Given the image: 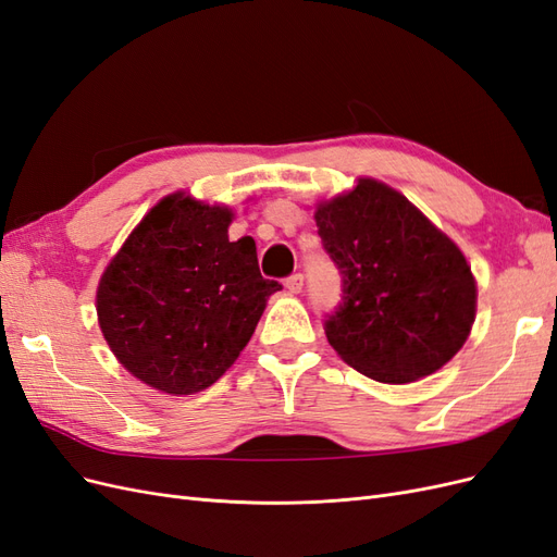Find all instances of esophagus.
Here are the masks:
<instances>
[{"label": "esophagus", "mask_w": 557, "mask_h": 557, "mask_svg": "<svg viewBox=\"0 0 557 557\" xmlns=\"http://www.w3.org/2000/svg\"><path fill=\"white\" fill-rule=\"evenodd\" d=\"M285 288H288L290 293H301V288H305V276L301 274H293V276H288L285 278Z\"/></svg>", "instance_id": "esophagus-1"}]
</instances>
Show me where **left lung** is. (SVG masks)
Returning <instances> with one entry per match:
<instances>
[{"label":"left lung","instance_id":"1","mask_svg":"<svg viewBox=\"0 0 557 557\" xmlns=\"http://www.w3.org/2000/svg\"><path fill=\"white\" fill-rule=\"evenodd\" d=\"M318 237L342 274L325 315L330 346L360 374L411 383L434 374L467 342L476 313L471 269L407 197L374 178L320 205Z\"/></svg>","mask_w":557,"mask_h":557}]
</instances>
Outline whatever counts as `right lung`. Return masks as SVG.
<instances>
[{
	"label": "right lung",
	"instance_id": "right-lung-1",
	"mask_svg": "<svg viewBox=\"0 0 557 557\" xmlns=\"http://www.w3.org/2000/svg\"><path fill=\"white\" fill-rule=\"evenodd\" d=\"M232 211L164 197L129 234L97 288L113 356L150 387L193 395L221 379L256 332L267 297L252 237L230 242Z\"/></svg>",
	"mask_w": 557,
	"mask_h": 557
}]
</instances>
